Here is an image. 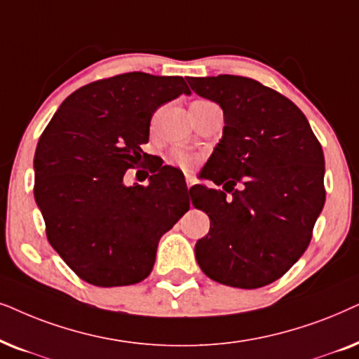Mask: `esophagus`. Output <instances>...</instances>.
<instances>
[{"label": "esophagus", "instance_id": "34e87169", "mask_svg": "<svg viewBox=\"0 0 359 359\" xmlns=\"http://www.w3.org/2000/svg\"><path fill=\"white\" fill-rule=\"evenodd\" d=\"M185 184H187V189H190L195 184V179L192 175H185Z\"/></svg>", "mask_w": 359, "mask_h": 359}]
</instances>
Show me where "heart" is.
Instances as JSON below:
<instances>
[{
    "instance_id": "heart-1",
    "label": "heart",
    "mask_w": 359,
    "mask_h": 359,
    "mask_svg": "<svg viewBox=\"0 0 359 359\" xmlns=\"http://www.w3.org/2000/svg\"><path fill=\"white\" fill-rule=\"evenodd\" d=\"M169 159H170L172 164L180 167V169L192 170L198 165L200 157L197 154H194V152L187 151V149H174L170 152Z\"/></svg>"
}]
</instances>
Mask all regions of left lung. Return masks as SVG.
Instances as JSON below:
<instances>
[{
	"label": "left lung",
	"instance_id": "8db88e82",
	"mask_svg": "<svg viewBox=\"0 0 359 359\" xmlns=\"http://www.w3.org/2000/svg\"><path fill=\"white\" fill-rule=\"evenodd\" d=\"M187 82L224 116L222 140L202 172L223 189H190L195 208L210 218L195 257L219 284L262 287L283 277L312 240L325 203L322 146L305 114L256 80L218 75Z\"/></svg>",
	"mask_w": 359,
	"mask_h": 359
}]
</instances>
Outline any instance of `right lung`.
Instances as JSON below:
<instances>
[{
    "instance_id": "1",
    "label": "right lung",
    "mask_w": 359,
    "mask_h": 359,
    "mask_svg": "<svg viewBox=\"0 0 359 359\" xmlns=\"http://www.w3.org/2000/svg\"><path fill=\"white\" fill-rule=\"evenodd\" d=\"M182 93L190 95L182 76L130 72L98 80L64 100L37 142L34 198L47 240L88 284L146 279L161 236L190 207L182 192L169 194L167 170L149 185L123 182L146 156L152 114Z\"/></svg>"
}]
</instances>
